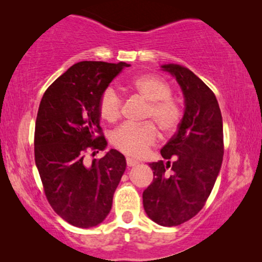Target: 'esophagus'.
Instances as JSON below:
<instances>
[{
  "label": "esophagus",
  "mask_w": 262,
  "mask_h": 262,
  "mask_svg": "<svg viewBox=\"0 0 262 262\" xmlns=\"http://www.w3.org/2000/svg\"><path fill=\"white\" fill-rule=\"evenodd\" d=\"M126 164H127L128 167H135V166H137L138 162L136 160H134V159H130V157H127V159H126Z\"/></svg>",
  "instance_id": "34e87169"
}]
</instances>
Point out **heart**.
Returning <instances> with one entry per match:
<instances>
[{
    "mask_svg": "<svg viewBox=\"0 0 262 262\" xmlns=\"http://www.w3.org/2000/svg\"><path fill=\"white\" fill-rule=\"evenodd\" d=\"M136 94L148 101L144 119L159 125L161 131L170 135L177 130L181 120V111L171 100L170 85L161 77L154 75H139L128 83ZM123 99L113 87H107L100 95L99 113L102 119L114 123L121 117ZM159 132L154 123H126L113 131L111 142L114 148L128 156L141 157L157 141Z\"/></svg>",
    "mask_w": 262,
    "mask_h": 262,
    "instance_id": "heart-1",
    "label": "heart"
}]
</instances>
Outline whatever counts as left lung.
I'll return each instance as SVG.
<instances>
[{
  "mask_svg": "<svg viewBox=\"0 0 262 262\" xmlns=\"http://www.w3.org/2000/svg\"><path fill=\"white\" fill-rule=\"evenodd\" d=\"M162 68L180 84L186 108L161 149L167 162L149 163L154 180L143 192V206L155 223L177 227L194 217L212 191L223 161V121L213 92L196 75L178 64Z\"/></svg>",
  "mask_w": 262,
  "mask_h": 262,
  "instance_id": "obj_1",
  "label": "left lung"
}]
</instances>
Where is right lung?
Here are the masks:
<instances>
[{
  "instance_id": "1",
  "label": "right lung",
  "mask_w": 262,
  "mask_h": 262,
  "mask_svg": "<svg viewBox=\"0 0 262 262\" xmlns=\"http://www.w3.org/2000/svg\"><path fill=\"white\" fill-rule=\"evenodd\" d=\"M124 62H80L69 68L42 95L34 130V159L46 199L55 212L77 228L101 223L126 161L111 149L91 166L85 154L106 148L99 100ZM92 154V155H93Z\"/></svg>"
}]
</instances>
